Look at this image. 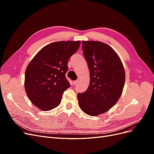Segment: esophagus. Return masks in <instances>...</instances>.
Listing matches in <instances>:
<instances>
[{
    "label": "esophagus",
    "instance_id": "esophagus-1",
    "mask_svg": "<svg viewBox=\"0 0 154 154\" xmlns=\"http://www.w3.org/2000/svg\"><path fill=\"white\" fill-rule=\"evenodd\" d=\"M78 80H76V81H74L73 82H72V84L74 85H76L77 83H78Z\"/></svg>",
    "mask_w": 154,
    "mask_h": 154
}]
</instances>
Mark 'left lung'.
Masks as SVG:
<instances>
[{"label":"left lung","instance_id":"1","mask_svg":"<svg viewBox=\"0 0 154 154\" xmlns=\"http://www.w3.org/2000/svg\"><path fill=\"white\" fill-rule=\"evenodd\" d=\"M83 53L90 72L87 91L78 93L83 112L96 116L108 111L122 96L125 72L119 56L110 46L100 41H82Z\"/></svg>","mask_w":154,"mask_h":154}]
</instances>
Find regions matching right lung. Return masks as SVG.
Here are the masks:
<instances>
[{
    "instance_id": "obj_1",
    "label": "right lung",
    "mask_w": 154,
    "mask_h": 154,
    "mask_svg": "<svg viewBox=\"0 0 154 154\" xmlns=\"http://www.w3.org/2000/svg\"><path fill=\"white\" fill-rule=\"evenodd\" d=\"M80 41L48 44L32 59L25 72L24 87L31 103L44 111L58 106L70 84L66 78L67 62L80 48Z\"/></svg>"
}]
</instances>
